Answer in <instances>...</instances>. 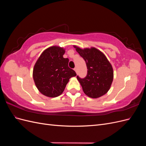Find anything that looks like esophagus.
<instances>
[{
    "instance_id": "1",
    "label": "esophagus",
    "mask_w": 146,
    "mask_h": 146,
    "mask_svg": "<svg viewBox=\"0 0 146 146\" xmlns=\"http://www.w3.org/2000/svg\"><path fill=\"white\" fill-rule=\"evenodd\" d=\"M74 70H75V71H76V72L77 74V68H74Z\"/></svg>"
}]
</instances>
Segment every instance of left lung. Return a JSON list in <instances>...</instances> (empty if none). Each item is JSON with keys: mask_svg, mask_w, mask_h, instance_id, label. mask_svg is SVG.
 Segmentation results:
<instances>
[{"mask_svg": "<svg viewBox=\"0 0 146 146\" xmlns=\"http://www.w3.org/2000/svg\"><path fill=\"white\" fill-rule=\"evenodd\" d=\"M76 51L85 60L88 73L84 78L77 76L83 91L91 98L97 99L105 94L113 80V67L107 57L95 47L80 48L74 46Z\"/></svg>", "mask_w": 146, "mask_h": 146, "instance_id": "8db88e82", "label": "left lung"}]
</instances>
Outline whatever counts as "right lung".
<instances>
[{
  "mask_svg": "<svg viewBox=\"0 0 146 146\" xmlns=\"http://www.w3.org/2000/svg\"><path fill=\"white\" fill-rule=\"evenodd\" d=\"M65 49L52 46L44 50L34 66L33 78L41 94L55 98L63 93L69 78L77 76L69 68V59L63 58Z\"/></svg>",
  "mask_w": 146,
  "mask_h": 146,
  "instance_id": "add662e5",
  "label": "right lung"
}]
</instances>
